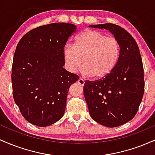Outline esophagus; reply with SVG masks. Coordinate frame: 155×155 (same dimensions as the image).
Returning <instances> with one entry per match:
<instances>
[{"label":"esophagus","mask_w":155,"mask_h":155,"mask_svg":"<svg viewBox=\"0 0 155 155\" xmlns=\"http://www.w3.org/2000/svg\"><path fill=\"white\" fill-rule=\"evenodd\" d=\"M84 80L83 79H81V78H79V80H78V83L80 85H81V86H84Z\"/></svg>","instance_id":"34e87169"}]
</instances>
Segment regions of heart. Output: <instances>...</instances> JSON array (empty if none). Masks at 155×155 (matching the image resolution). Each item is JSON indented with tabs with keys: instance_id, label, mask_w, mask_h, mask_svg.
Segmentation results:
<instances>
[{
	"instance_id": "heart-1",
	"label": "heart",
	"mask_w": 155,
	"mask_h": 155,
	"mask_svg": "<svg viewBox=\"0 0 155 155\" xmlns=\"http://www.w3.org/2000/svg\"><path fill=\"white\" fill-rule=\"evenodd\" d=\"M66 69L76 73L84 64V75L95 79L106 77L116 66L120 56V44L116 38L107 37L95 30H87L76 37L74 46L63 48Z\"/></svg>"
}]
</instances>
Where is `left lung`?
<instances>
[{
	"label": "left lung",
	"instance_id": "obj_1",
	"mask_svg": "<svg viewBox=\"0 0 155 155\" xmlns=\"http://www.w3.org/2000/svg\"><path fill=\"white\" fill-rule=\"evenodd\" d=\"M90 27L109 30L120 44V56L108 76L85 81V100L95 122L108 127H118L136 116L143 98L144 76L139 48L132 35L120 26L106 23Z\"/></svg>",
	"mask_w": 155,
	"mask_h": 155
}]
</instances>
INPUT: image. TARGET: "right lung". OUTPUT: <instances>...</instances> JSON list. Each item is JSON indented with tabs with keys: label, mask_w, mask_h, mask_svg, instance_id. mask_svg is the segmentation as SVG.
Instances as JSON below:
<instances>
[{
	"label": "right lung",
	"mask_w": 155,
	"mask_h": 155,
	"mask_svg": "<svg viewBox=\"0 0 155 155\" xmlns=\"http://www.w3.org/2000/svg\"><path fill=\"white\" fill-rule=\"evenodd\" d=\"M75 25L51 23L31 30L19 40L12 68L13 97L30 123L51 125L62 118L68 92L79 76L63 68V48Z\"/></svg>",
	"instance_id": "1"
}]
</instances>
